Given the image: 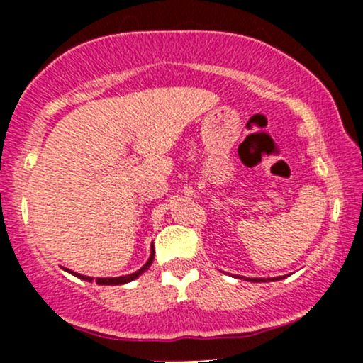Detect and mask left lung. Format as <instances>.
<instances>
[{"label":"left lung","instance_id":"left-lung-1","mask_svg":"<svg viewBox=\"0 0 363 363\" xmlns=\"http://www.w3.org/2000/svg\"><path fill=\"white\" fill-rule=\"evenodd\" d=\"M249 280H252V281H268V280H272V281H274V280H280V278H268V280H264V278H249Z\"/></svg>","mask_w":363,"mask_h":363}]
</instances>
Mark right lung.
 <instances>
[{
	"label": "right lung",
	"mask_w": 363,
	"mask_h": 363,
	"mask_svg": "<svg viewBox=\"0 0 363 363\" xmlns=\"http://www.w3.org/2000/svg\"><path fill=\"white\" fill-rule=\"evenodd\" d=\"M153 254H155V251H153V244H152V254H150V259L147 261V264L143 266V268L141 269H138V272H135V273H131V274H126V277H116V278H97V281L99 285H123V283H128V281H133L135 280V278H138L141 273L143 272H147V269L150 268V264H152V261H153ZM69 273H73V272H69ZM74 277H78V278H82V280H85V281H91L94 280V278L91 277H83V274H78V273H73Z\"/></svg>",
	"instance_id": "right-lung-1"
}]
</instances>
